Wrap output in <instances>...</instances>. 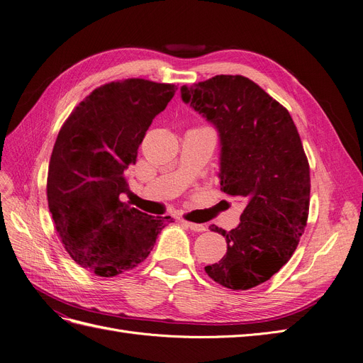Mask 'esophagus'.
Returning a JSON list of instances; mask_svg holds the SVG:
<instances>
[{"label": "esophagus", "instance_id": "obj_1", "mask_svg": "<svg viewBox=\"0 0 363 363\" xmlns=\"http://www.w3.org/2000/svg\"><path fill=\"white\" fill-rule=\"evenodd\" d=\"M182 223H184L186 227H190V229H191L193 232H205V230H206V225H205V224H197V223L185 221V220H182Z\"/></svg>", "mask_w": 363, "mask_h": 363}]
</instances>
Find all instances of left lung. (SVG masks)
I'll use <instances>...</instances> for the list:
<instances>
[{
	"mask_svg": "<svg viewBox=\"0 0 363 363\" xmlns=\"http://www.w3.org/2000/svg\"><path fill=\"white\" fill-rule=\"evenodd\" d=\"M182 100L217 127L221 190L245 203L227 252L205 267L232 290L263 284L296 251L310 211V164L289 111L251 79L218 74L181 88Z\"/></svg>",
	"mask_w": 363,
	"mask_h": 363,
	"instance_id": "obj_1",
	"label": "left lung"
}]
</instances>
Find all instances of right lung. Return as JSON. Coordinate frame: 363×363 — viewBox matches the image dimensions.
<instances>
[{
  "label": "right lung",
  "mask_w": 363,
  "mask_h": 363,
  "mask_svg": "<svg viewBox=\"0 0 363 363\" xmlns=\"http://www.w3.org/2000/svg\"><path fill=\"white\" fill-rule=\"evenodd\" d=\"M178 86L123 79L94 89L62 124L48 170V203L65 251L86 271L111 278L139 266L170 217L121 202L125 172L152 119Z\"/></svg>",
  "instance_id": "1"
}]
</instances>
